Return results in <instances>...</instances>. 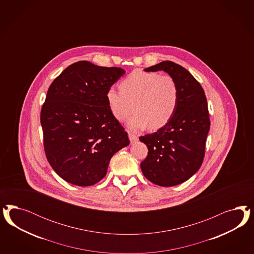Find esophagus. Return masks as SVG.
<instances>
[{
	"label": "esophagus",
	"mask_w": 254,
	"mask_h": 254,
	"mask_svg": "<svg viewBox=\"0 0 254 254\" xmlns=\"http://www.w3.org/2000/svg\"><path fill=\"white\" fill-rule=\"evenodd\" d=\"M128 138H129V140H130L131 143L136 142V141L138 140V137H137V135H135L134 133H131V132H128Z\"/></svg>",
	"instance_id": "34e87169"
}]
</instances>
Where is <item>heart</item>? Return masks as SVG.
<instances>
[{"label":"heart","instance_id":"1","mask_svg":"<svg viewBox=\"0 0 254 254\" xmlns=\"http://www.w3.org/2000/svg\"><path fill=\"white\" fill-rule=\"evenodd\" d=\"M180 99L173 77L155 72L134 70L120 84V89L108 88L106 100L111 114L122 122L134 108L127 126L132 130L163 127L174 116Z\"/></svg>","mask_w":254,"mask_h":254}]
</instances>
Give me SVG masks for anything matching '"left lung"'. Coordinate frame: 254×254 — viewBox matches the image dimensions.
<instances>
[{
    "instance_id": "left-lung-1",
    "label": "left lung",
    "mask_w": 254,
    "mask_h": 254,
    "mask_svg": "<svg viewBox=\"0 0 254 254\" xmlns=\"http://www.w3.org/2000/svg\"><path fill=\"white\" fill-rule=\"evenodd\" d=\"M144 70L168 72L177 82L180 99L168 123L154 133L139 137L148 148L140 169L154 185H180L199 169L205 156L210 126L205 92L187 69L174 62H162Z\"/></svg>"
}]
</instances>
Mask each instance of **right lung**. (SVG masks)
<instances>
[{
    "mask_svg": "<svg viewBox=\"0 0 254 254\" xmlns=\"http://www.w3.org/2000/svg\"><path fill=\"white\" fill-rule=\"evenodd\" d=\"M91 62L69 65L49 86L41 111L46 158L64 181L90 186L107 173L113 155L129 144L111 114L108 88L125 74Z\"/></svg>",
    "mask_w": 254,
    "mask_h": 254,
    "instance_id": "add662e5",
    "label": "right lung"
}]
</instances>
